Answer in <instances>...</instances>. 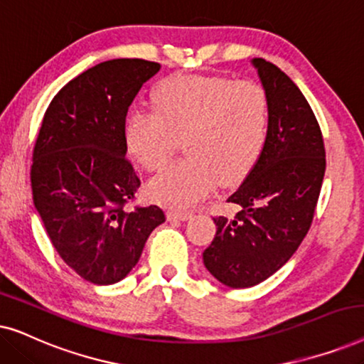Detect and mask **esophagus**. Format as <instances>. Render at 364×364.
Here are the masks:
<instances>
[{
  "label": "esophagus",
  "instance_id": "34e87169",
  "mask_svg": "<svg viewBox=\"0 0 364 364\" xmlns=\"http://www.w3.org/2000/svg\"><path fill=\"white\" fill-rule=\"evenodd\" d=\"M192 217L191 212H177V210H171L167 213L168 220H188Z\"/></svg>",
  "mask_w": 364,
  "mask_h": 364
}]
</instances>
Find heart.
I'll list each match as a JSON object with an SVG mask.
<instances>
[{"mask_svg": "<svg viewBox=\"0 0 364 364\" xmlns=\"http://www.w3.org/2000/svg\"><path fill=\"white\" fill-rule=\"evenodd\" d=\"M154 110L134 109L124 124L127 152L146 171H159L186 142L187 159L147 183V196L187 208L222 183L240 181L262 157L270 136L265 87L225 76H171L157 84Z\"/></svg>", "mask_w": 364, "mask_h": 364, "instance_id": "b5f03b06", "label": "heart"}]
</instances>
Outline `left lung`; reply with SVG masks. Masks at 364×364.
<instances>
[{
  "label": "left lung",
  "instance_id": "8db88e82",
  "mask_svg": "<svg viewBox=\"0 0 364 364\" xmlns=\"http://www.w3.org/2000/svg\"><path fill=\"white\" fill-rule=\"evenodd\" d=\"M270 97V136L262 157L227 198L235 217H215L203 252L207 270L230 288L267 280L290 260L310 230L326 159L315 114L296 84L265 59H253Z\"/></svg>",
  "mask_w": 364,
  "mask_h": 364
}]
</instances>
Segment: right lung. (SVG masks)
Segmentation results:
<instances>
[{
	"label": "right lung",
	"mask_w": 364,
	"mask_h": 364,
	"mask_svg": "<svg viewBox=\"0 0 364 364\" xmlns=\"http://www.w3.org/2000/svg\"><path fill=\"white\" fill-rule=\"evenodd\" d=\"M159 69L122 58L79 74L53 97L34 144V207L58 255L94 285L122 280L166 222L157 205L127 207L141 178L124 142L129 106Z\"/></svg>",
	"instance_id": "1"
}]
</instances>
